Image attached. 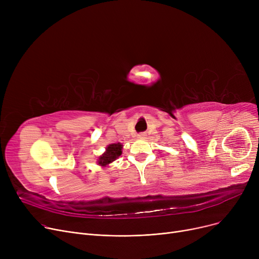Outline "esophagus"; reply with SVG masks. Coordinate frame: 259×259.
Here are the masks:
<instances>
[{
	"instance_id": "34e87169",
	"label": "esophagus",
	"mask_w": 259,
	"mask_h": 259,
	"mask_svg": "<svg viewBox=\"0 0 259 259\" xmlns=\"http://www.w3.org/2000/svg\"><path fill=\"white\" fill-rule=\"evenodd\" d=\"M138 137L140 138V139H145L146 138V133L145 132H142V133H140Z\"/></svg>"
}]
</instances>
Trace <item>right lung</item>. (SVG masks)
<instances>
[{
	"label": "right lung",
	"mask_w": 259,
	"mask_h": 259,
	"mask_svg": "<svg viewBox=\"0 0 259 259\" xmlns=\"http://www.w3.org/2000/svg\"><path fill=\"white\" fill-rule=\"evenodd\" d=\"M121 148L122 146L118 144H111L106 148V152L100 156L99 158V165L106 166L110 162L114 161L120 154H121Z\"/></svg>",
	"instance_id": "1"
}]
</instances>
